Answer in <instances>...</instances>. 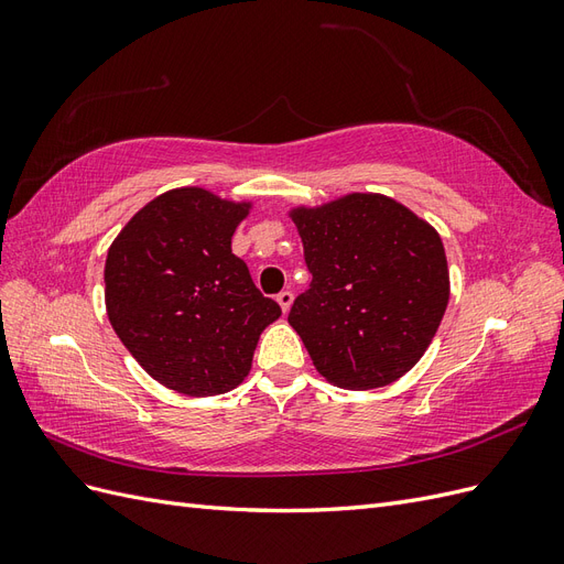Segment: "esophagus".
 Returning <instances> with one entry per match:
<instances>
[{
    "mask_svg": "<svg viewBox=\"0 0 564 564\" xmlns=\"http://www.w3.org/2000/svg\"><path fill=\"white\" fill-rule=\"evenodd\" d=\"M292 301H294V294L289 292V289H282V292L278 294V303H280L282 313H289V308H292Z\"/></svg>",
    "mask_w": 564,
    "mask_h": 564,
    "instance_id": "1",
    "label": "esophagus"
}]
</instances>
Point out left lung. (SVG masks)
I'll list each match as a JSON object with an SVG mask.
<instances>
[{
	"instance_id": "8db88e82",
	"label": "left lung",
	"mask_w": 564,
	"mask_h": 564,
	"mask_svg": "<svg viewBox=\"0 0 564 564\" xmlns=\"http://www.w3.org/2000/svg\"><path fill=\"white\" fill-rule=\"evenodd\" d=\"M311 270L289 324L338 388H381L412 369L449 301L447 256L433 226L386 195L352 193L292 212Z\"/></svg>"
}]
</instances>
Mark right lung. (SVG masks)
I'll return each instance as SVG.
<instances>
[{
	"label": "right lung",
	"instance_id": "obj_1",
	"mask_svg": "<svg viewBox=\"0 0 564 564\" xmlns=\"http://www.w3.org/2000/svg\"><path fill=\"white\" fill-rule=\"evenodd\" d=\"M249 207L176 187L148 202L108 249L115 334L152 379L183 395L240 386L261 332L282 315L230 249Z\"/></svg>",
	"mask_w": 564,
	"mask_h": 564
}]
</instances>
